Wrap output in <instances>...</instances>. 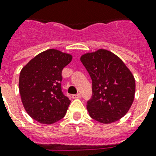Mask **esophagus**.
Returning a JSON list of instances; mask_svg holds the SVG:
<instances>
[{
  "mask_svg": "<svg viewBox=\"0 0 156 156\" xmlns=\"http://www.w3.org/2000/svg\"><path fill=\"white\" fill-rule=\"evenodd\" d=\"M72 98H81V94H80V93H77V94L73 95Z\"/></svg>",
  "mask_w": 156,
  "mask_h": 156,
  "instance_id": "obj_1",
  "label": "esophagus"
}]
</instances>
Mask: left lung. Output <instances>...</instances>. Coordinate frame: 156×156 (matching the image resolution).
I'll use <instances>...</instances> for the list:
<instances>
[{
    "mask_svg": "<svg viewBox=\"0 0 156 156\" xmlns=\"http://www.w3.org/2000/svg\"><path fill=\"white\" fill-rule=\"evenodd\" d=\"M80 60L93 82V96L87 104L90 116L103 124L121 119L135 98L136 81L130 69L118 56L103 49L84 54Z\"/></svg>",
    "mask_w": 156,
    "mask_h": 156,
    "instance_id": "left-lung-1",
    "label": "left lung"
}]
</instances>
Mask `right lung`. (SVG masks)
Returning <instances> with one entry per match:
<instances>
[{"label": "right lung", "instance_id": "1", "mask_svg": "<svg viewBox=\"0 0 156 156\" xmlns=\"http://www.w3.org/2000/svg\"><path fill=\"white\" fill-rule=\"evenodd\" d=\"M73 56L58 49H47L33 58L20 71L19 90L26 112L42 124L62 119L70 100L61 89L62 70Z\"/></svg>", "mask_w": 156, "mask_h": 156}]
</instances>
